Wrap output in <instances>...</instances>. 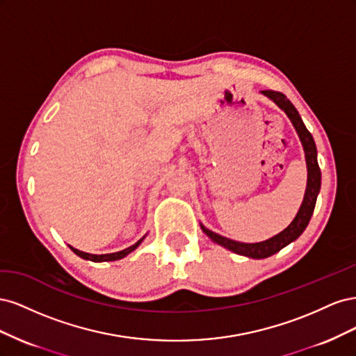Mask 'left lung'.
<instances>
[{
  "instance_id": "obj_1",
  "label": "left lung",
  "mask_w": 356,
  "mask_h": 356,
  "mask_svg": "<svg viewBox=\"0 0 356 356\" xmlns=\"http://www.w3.org/2000/svg\"><path fill=\"white\" fill-rule=\"evenodd\" d=\"M263 95H266L268 99H272L279 108L284 110L291 123L294 124L296 131L298 134V138L301 141V145H303L305 149V156H306V165H307V186H306V193H305V199L303 203L296 215V218L293 220L288 227L281 232L279 234L273 236V238L267 239L260 243H242V242H236L232 239L224 238V236H220L217 233L211 232L209 229L204 227V225H200L203 233L211 238L212 242L218 243L227 250L245 255L250 258H267L276 252H279L289 245L291 242H294L298 236L305 232L307 227V224L310 221L312 213H314L315 204H316V197L319 195V188H321V169L318 165V159H316V145L314 141V136L310 135V132L306 129L303 120L296 110V106L291 104V101L286 98V96L281 92H275V90H261Z\"/></svg>"
}]
</instances>
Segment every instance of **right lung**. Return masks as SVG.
<instances>
[{"instance_id": "add662e5", "label": "right lung", "mask_w": 356, "mask_h": 356, "mask_svg": "<svg viewBox=\"0 0 356 356\" xmlns=\"http://www.w3.org/2000/svg\"><path fill=\"white\" fill-rule=\"evenodd\" d=\"M144 239H145V236H144V238L139 239L135 245L126 248V250H123V251L113 252V254H101V255L89 254V252H83V251L75 250V248H72V246H70V248H71V251H72L74 254H77L79 257L84 258V260H90V261H95V263H102V261H115V260H120V258H124L127 254H131L132 251H135L136 248H138L139 245H141V242H143Z\"/></svg>"}]
</instances>
